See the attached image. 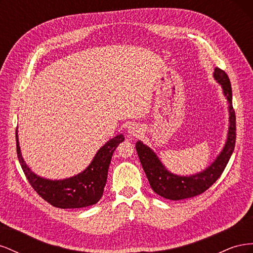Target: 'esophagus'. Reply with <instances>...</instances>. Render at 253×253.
Wrapping results in <instances>:
<instances>
[{
	"label": "esophagus",
	"instance_id": "esophagus-1",
	"mask_svg": "<svg viewBox=\"0 0 253 253\" xmlns=\"http://www.w3.org/2000/svg\"><path fill=\"white\" fill-rule=\"evenodd\" d=\"M140 131H141V127L136 124H131L127 126V133L129 136H134V137L138 136Z\"/></svg>",
	"mask_w": 253,
	"mask_h": 253
}]
</instances>
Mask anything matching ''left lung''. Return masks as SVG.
<instances>
[{
	"label": "left lung",
	"instance_id": "obj_1",
	"mask_svg": "<svg viewBox=\"0 0 253 253\" xmlns=\"http://www.w3.org/2000/svg\"><path fill=\"white\" fill-rule=\"evenodd\" d=\"M213 77L223 87L229 102V129L224 149L216 159L203 172L191 176H179L166 169L156 154L141 141L136 142V150L152 190L167 200L180 201L204 193L215 182L230 159L235 147V112L232 106V89L228 75L220 68L214 70Z\"/></svg>",
	"mask_w": 253,
	"mask_h": 253
}]
</instances>
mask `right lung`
Masks as SVG:
<instances>
[{
  "mask_svg": "<svg viewBox=\"0 0 253 253\" xmlns=\"http://www.w3.org/2000/svg\"><path fill=\"white\" fill-rule=\"evenodd\" d=\"M16 139L18 159L30 186L51 206L61 209H74L95 205L100 200L108 179L113 153L118 144L125 140V137L120 134L110 139L97 152L93 162L85 170L62 180H50L35 174L22 157L18 131H16Z\"/></svg>",
  "mask_w": 253,
  "mask_h": 253,
  "instance_id": "1",
  "label": "right lung"
}]
</instances>
